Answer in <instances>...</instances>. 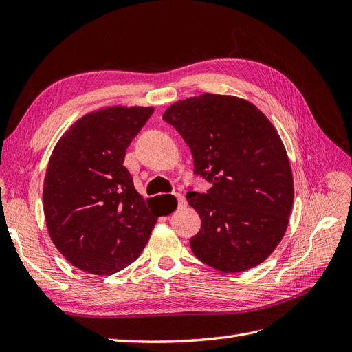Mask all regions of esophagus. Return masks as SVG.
<instances>
[{
  "label": "esophagus",
  "mask_w": 352,
  "mask_h": 352,
  "mask_svg": "<svg viewBox=\"0 0 352 352\" xmlns=\"http://www.w3.org/2000/svg\"><path fill=\"white\" fill-rule=\"evenodd\" d=\"M175 198L177 199V207H184L186 206V199L182 194H175Z\"/></svg>",
  "instance_id": "34e87169"
}]
</instances>
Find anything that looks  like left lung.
<instances>
[{
	"instance_id": "1",
	"label": "left lung",
	"mask_w": 352,
	"mask_h": 352,
	"mask_svg": "<svg viewBox=\"0 0 352 352\" xmlns=\"http://www.w3.org/2000/svg\"><path fill=\"white\" fill-rule=\"evenodd\" d=\"M163 120L184 138L195 175L212 184L186 199L201 219L189 243L210 267L238 273L261 264L282 241L294 204L285 145L254 104L233 95L202 94L170 105Z\"/></svg>"
}]
</instances>
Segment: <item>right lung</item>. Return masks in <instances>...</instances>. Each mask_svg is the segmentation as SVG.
Instances as JSON below:
<instances>
[{
  "mask_svg": "<svg viewBox=\"0 0 352 352\" xmlns=\"http://www.w3.org/2000/svg\"><path fill=\"white\" fill-rule=\"evenodd\" d=\"M153 107H104L74 122L50 157L44 214L50 238L87 273L113 274L140 257L163 211L144 199L123 166ZM176 199V198H175ZM177 206V201H176Z\"/></svg>",
  "mask_w": 352,
  "mask_h": 352,
  "instance_id": "obj_1",
  "label": "right lung"
}]
</instances>
